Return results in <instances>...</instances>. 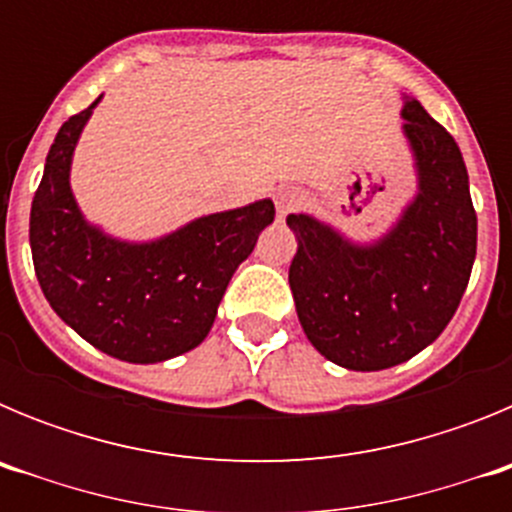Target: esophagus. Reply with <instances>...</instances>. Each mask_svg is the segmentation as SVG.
Listing matches in <instances>:
<instances>
[{"label": "esophagus", "instance_id": "obj_1", "mask_svg": "<svg viewBox=\"0 0 512 512\" xmlns=\"http://www.w3.org/2000/svg\"><path fill=\"white\" fill-rule=\"evenodd\" d=\"M302 202H305V194H302V189H297V187L279 189V192H277V212H279V217L289 215V212H295L297 207L302 205Z\"/></svg>", "mask_w": 512, "mask_h": 512}]
</instances>
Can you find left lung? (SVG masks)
<instances>
[{"label":"left lung","mask_w":512,"mask_h":512,"mask_svg":"<svg viewBox=\"0 0 512 512\" xmlns=\"http://www.w3.org/2000/svg\"><path fill=\"white\" fill-rule=\"evenodd\" d=\"M418 194L374 243L348 241L315 217L289 215L297 253L289 287L307 341L333 364L379 372L413 359L454 318L477 256V212L456 140L405 99Z\"/></svg>","instance_id":"obj_1"}]
</instances>
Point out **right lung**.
<instances>
[{
	"label": "right lung",
	"instance_id": "obj_1",
	"mask_svg": "<svg viewBox=\"0 0 512 512\" xmlns=\"http://www.w3.org/2000/svg\"><path fill=\"white\" fill-rule=\"evenodd\" d=\"M102 97L53 140L30 210L35 277L58 318L130 364H156L200 346L235 269L274 220V202L197 217L148 243L117 241L81 215L71 192L76 140Z\"/></svg>",
	"mask_w": 512,
	"mask_h": 512
}]
</instances>
